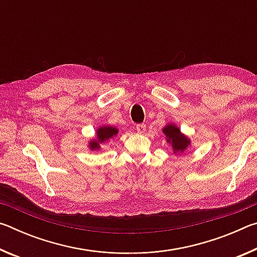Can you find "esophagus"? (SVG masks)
Masks as SVG:
<instances>
[{"label": "esophagus", "instance_id": "obj_1", "mask_svg": "<svg viewBox=\"0 0 257 257\" xmlns=\"http://www.w3.org/2000/svg\"><path fill=\"white\" fill-rule=\"evenodd\" d=\"M136 130H137L138 134H144L146 132V125L144 123L137 124L136 125Z\"/></svg>", "mask_w": 257, "mask_h": 257}]
</instances>
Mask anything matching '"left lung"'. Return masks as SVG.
Wrapping results in <instances>:
<instances>
[{"instance_id": "left-lung-1", "label": "left lung", "mask_w": 257, "mask_h": 257, "mask_svg": "<svg viewBox=\"0 0 257 257\" xmlns=\"http://www.w3.org/2000/svg\"><path fill=\"white\" fill-rule=\"evenodd\" d=\"M165 141L171 146L173 154L176 156L182 155L191 145V139L180 130L176 123H167L162 129Z\"/></svg>"}]
</instances>
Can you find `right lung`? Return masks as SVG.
Here are the masks:
<instances>
[{
	"label": "right lung",
	"mask_w": 257,
	"mask_h": 257,
	"mask_svg": "<svg viewBox=\"0 0 257 257\" xmlns=\"http://www.w3.org/2000/svg\"><path fill=\"white\" fill-rule=\"evenodd\" d=\"M119 134V129L110 124H101L95 130V135L87 141V149L90 152L99 151L102 145L106 144L110 139L114 138Z\"/></svg>",
	"instance_id": "obj_1"
}]
</instances>
